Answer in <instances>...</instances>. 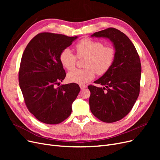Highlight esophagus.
<instances>
[{"mask_svg": "<svg viewBox=\"0 0 160 160\" xmlns=\"http://www.w3.org/2000/svg\"><path fill=\"white\" fill-rule=\"evenodd\" d=\"M87 87H88V86L85 85H80V88H81V89H83L86 88Z\"/></svg>", "mask_w": 160, "mask_h": 160, "instance_id": "esophagus-1", "label": "esophagus"}]
</instances>
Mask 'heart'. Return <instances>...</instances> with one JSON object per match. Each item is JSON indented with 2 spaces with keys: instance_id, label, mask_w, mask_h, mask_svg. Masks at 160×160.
<instances>
[{
  "instance_id": "obj_1",
  "label": "heart",
  "mask_w": 160,
  "mask_h": 160,
  "mask_svg": "<svg viewBox=\"0 0 160 160\" xmlns=\"http://www.w3.org/2000/svg\"><path fill=\"white\" fill-rule=\"evenodd\" d=\"M75 48L77 57H86L84 63L86 68L69 72L67 79L71 83L85 84L94 78L95 72L99 75L107 72L114 62L115 50L112 47H104L100 41L83 38L77 43ZM59 59L62 65L67 69L75 68L77 57L69 48L61 52Z\"/></svg>"
}]
</instances>
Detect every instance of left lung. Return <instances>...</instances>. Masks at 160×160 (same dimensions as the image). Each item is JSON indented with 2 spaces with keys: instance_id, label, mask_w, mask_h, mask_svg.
Wrapping results in <instances>:
<instances>
[{
  "instance_id": "1",
  "label": "left lung",
  "mask_w": 160,
  "mask_h": 160,
  "mask_svg": "<svg viewBox=\"0 0 160 160\" xmlns=\"http://www.w3.org/2000/svg\"><path fill=\"white\" fill-rule=\"evenodd\" d=\"M91 37L108 38L113 43L115 57L109 71L95 81L103 88L88 86L90 109L102 122H115L129 113L138 98L141 62L132 42L116 28L96 32Z\"/></svg>"
}]
</instances>
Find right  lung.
I'll use <instances>...</instances> for the list:
<instances>
[{
	"label": "right lung",
	"mask_w": 160,
	"mask_h": 160,
	"mask_svg": "<svg viewBox=\"0 0 160 160\" xmlns=\"http://www.w3.org/2000/svg\"><path fill=\"white\" fill-rule=\"evenodd\" d=\"M78 38L42 32L28 42L24 51L18 81L27 108L40 122L58 124L71 115L78 95V84L57 88L66 76L60 61L61 52Z\"/></svg>",
	"instance_id": "1"
}]
</instances>
